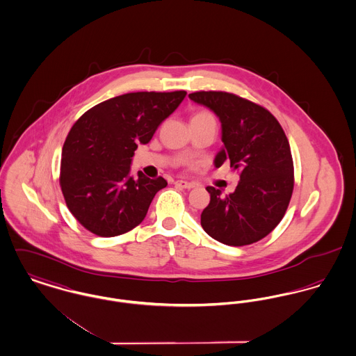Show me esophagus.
<instances>
[{"instance_id":"obj_1","label":"esophagus","mask_w":356,"mask_h":356,"mask_svg":"<svg viewBox=\"0 0 356 356\" xmlns=\"http://www.w3.org/2000/svg\"><path fill=\"white\" fill-rule=\"evenodd\" d=\"M175 184H176V186H179V187H181V188H187V190H191V188L195 187V184H193V183L186 181V180H176V181H175Z\"/></svg>"}]
</instances>
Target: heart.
<instances>
[{"instance_id":"heart-1","label":"heart","mask_w":356,"mask_h":356,"mask_svg":"<svg viewBox=\"0 0 356 356\" xmlns=\"http://www.w3.org/2000/svg\"><path fill=\"white\" fill-rule=\"evenodd\" d=\"M193 118H204V119H206V118H210V119H214V118H213V115H211L210 112H207V111H200V112L195 113V115H193Z\"/></svg>"}]
</instances>
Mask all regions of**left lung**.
Returning <instances> with one entry per match:
<instances>
[{"instance_id":"8db88e82","label":"left lung","mask_w":356,"mask_h":356,"mask_svg":"<svg viewBox=\"0 0 356 356\" xmlns=\"http://www.w3.org/2000/svg\"><path fill=\"white\" fill-rule=\"evenodd\" d=\"M190 99L214 111L220 120L223 149L216 166L229 161L240 175L233 193L206 188L210 203L200 216L202 227L225 245L257 243L279 225L293 195L289 139L270 111L234 93L200 90Z\"/></svg>"}]
</instances>
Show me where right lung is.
<instances>
[{
    "label": "right lung",
    "mask_w": 356,
    "mask_h": 356,
    "mask_svg": "<svg viewBox=\"0 0 356 356\" xmlns=\"http://www.w3.org/2000/svg\"><path fill=\"white\" fill-rule=\"evenodd\" d=\"M186 90L133 92L86 111L62 147L59 184L70 213L100 237L124 234L138 226L164 177L130 176L138 143H147L179 107Z\"/></svg>",
    "instance_id": "1"
}]
</instances>
